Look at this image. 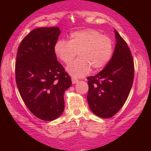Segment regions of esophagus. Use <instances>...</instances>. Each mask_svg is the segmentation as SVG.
Returning <instances> with one entry per match:
<instances>
[{
  "label": "esophagus",
  "mask_w": 151,
  "mask_h": 151,
  "mask_svg": "<svg viewBox=\"0 0 151 151\" xmlns=\"http://www.w3.org/2000/svg\"><path fill=\"white\" fill-rule=\"evenodd\" d=\"M72 84H77V83L78 82V79H74V78H72Z\"/></svg>",
  "instance_id": "obj_1"
}]
</instances>
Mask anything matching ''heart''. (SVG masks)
<instances>
[{
  "mask_svg": "<svg viewBox=\"0 0 151 151\" xmlns=\"http://www.w3.org/2000/svg\"><path fill=\"white\" fill-rule=\"evenodd\" d=\"M54 50L62 62L69 64L77 55L79 58L67 67L69 74L74 77H82L90 72L91 68L99 70L104 68L111 59L114 42L93 29L74 31L70 40L60 39L55 42Z\"/></svg>",
  "mask_w": 151,
  "mask_h": 151,
  "instance_id": "b5f03b06",
  "label": "heart"
}]
</instances>
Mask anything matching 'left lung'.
Returning a JSON list of instances; mask_svg holds the SVG:
<instances>
[{
  "label": "left lung",
  "mask_w": 151,
  "mask_h": 151,
  "mask_svg": "<svg viewBox=\"0 0 151 151\" xmlns=\"http://www.w3.org/2000/svg\"><path fill=\"white\" fill-rule=\"evenodd\" d=\"M113 56L95 76L87 77V101L95 115L108 119L122 108L132 87L134 63L129 46L116 30Z\"/></svg>",
  "instance_id": "obj_1"
}]
</instances>
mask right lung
I'll return each mask as SVG.
<instances>
[{
    "instance_id": "1",
    "label": "right lung",
    "mask_w": 151,
    "mask_h": 151,
    "mask_svg": "<svg viewBox=\"0 0 151 151\" xmlns=\"http://www.w3.org/2000/svg\"><path fill=\"white\" fill-rule=\"evenodd\" d=\"M60 32L58 27L30 31L20 42L15 61V80L24 103L36 117L47 121L62 114L64 93L72 85L54 50Z\"/></svg>"
}]
</instances>
